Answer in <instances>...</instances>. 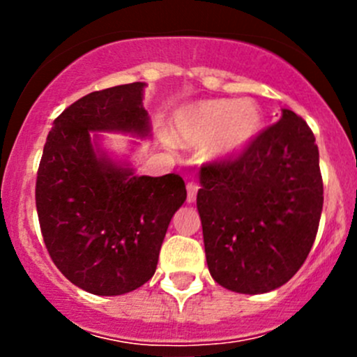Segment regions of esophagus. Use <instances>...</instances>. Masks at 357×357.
I'll return each instance as SVG.
<instances>
[{"instance_id":"1","label":"esophagus","mask_w":357,"mask_h":357,"mask_svg":"<svg viewBox=\"0 0 357 357\" xmlns=\"http://www.w3.org/2000/svg\"><path fill=\"white\" fill-rule=\"evenodd\" d=\"M199 183L195 181H190L188 185H186V200L190 202V204H193V202L197 200V193H199Z\"/></svg>"}]
</instances>
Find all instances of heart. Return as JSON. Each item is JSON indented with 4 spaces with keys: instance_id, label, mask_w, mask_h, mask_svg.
<instances>
[{
    "instance_id": "1",
    "label": "heart",
    "mask_w": 357,
    "mask_h": 357,
    "mask_svg": "<svg viewBox=\"0 0 357 357\" xmlns=\"http://www.w3.org/2000/svg\"><path fill=\"white\" fill-rule=\"evenodd\" d=\"M262 128V112L252 100H204L174 115L172 136L183 145H207L211 157L245 149Z\"/></svg>"
}]
</instances>
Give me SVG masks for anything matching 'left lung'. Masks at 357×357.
<instances>
[{
  "label": "left lung",
  "instance_id": "obj_1",
  "mask_svg": "<svg viewBox=\"0 0 357 357\" xmlns=\"http://www.w3.org/2000/svg\"><path fill=\"white\" fill-rule=\"evenodd\" d=\"M197 208L211 276L238 294H266L301 269L323 211L319 152L291 110L238 153L200 171Z\"/></svg>",
  "mask_w": 357,
  "mask_h": 357
}]
</instances>
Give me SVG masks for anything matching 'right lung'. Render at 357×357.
Instances as JSON below:
<instances>
[{"label": "right lung", "mask_w": 357, "mask_h": 357, "mask_svg": "<svg viewBox=\"0 0 357 357\" xmlns=\"http://www.w3.org/2000/svg\"><path fill=\"white\" fill-rule=\"evenodd\" d=\"M143 86L93 91L67 107L39 162L36 208L50 257L95 295L128 294L152 278L171 218L186 200L179 174L135 176L91 145L89 131L146 135Z\"/></svg>", "instance_id": "add662e5"}]
</instances>
